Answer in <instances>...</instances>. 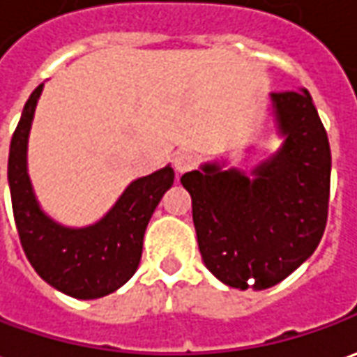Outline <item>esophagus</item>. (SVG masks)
Segmentation results:
<instances>
[{"label":"esophagus","mask_w":357,"mask_h":357,"mask_svg":"<svg viewBox=\"0 0 357 357\" xmlns=\"http://www.w3.org/2000/svg\"><path fill=\"white\" fill-rule=\"evenodd\" d=\"M197 164V156L191 151H179L176 154V158H174V166H176V170L179 174H183V172H189L195 168Z\"/></svg>","instance_id":"obj_1"}]
</instances>
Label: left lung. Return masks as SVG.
I'll return each instance as SVG.
<instances>
[{"mask_svg":"<svg viewBox=\"0 0 357 357\" xmlns=\"http://www.w3.org/2000/svg\"><path fill=\"white\" fill-rule=\"evenodd\" d=\"M282 146L251 178L220 164L181 176L204 266L231 288L265 290L307 261L323 238L331 146L311 94L273 92Z\"/></svg>","mask_w":357,"mask_h":357,"instance_id":"1","label":"left lung"}]
</instances>
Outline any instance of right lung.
Segmentation results:
<instances>
[{"mask_svg":"<svg viewBox=\"0 0 357 357\" xmlns=\"http://www.w3.org/2000/svg\"><path fill=\"white\" fill-rule=\"evenodd\" d=\"M42 86L22 108L9 149L7 179L13 216L24 255L42 280L77 300H96L121 288L135 274L144 230L174 183L166 166L129 183L109 213L86 228H66L40 208L26 172V144Z\"/></svg>","mask_w":357,"mask_h":357,"instance_id":"right-lung-1","label":"right lung"}]
</instances>
